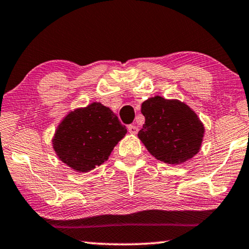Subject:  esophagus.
Wrapping results in <instances>:
<instances>
[{
    "instance_id": "obj_1",
    "label": "esophagus",
    "mask_w": 249,
    "mask_h": 249,
    "mask_svg": "<svg viewBox=\"0 0 249 249\" xmlns=\"http://www.w3.org/2000/svg\"><path fill=\"white\" fill-rule=\"evenodd\" d=\"M128 131L132 135H136L138 132V127H136L134 124H129L128 125Z\"/></svg>"
}]
</instances>
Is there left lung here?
<instances>
[{
  "mask_svg": "<svg viewBox=\"0 0 249 249\" xmlns=\"http://www.w3.org/2000/svg\"><path fill=\"white\" fill-rule=\"evenodd\" d=\"M142 113L145 124L138 137L154 158L180 164L198 153L204 127L186 104L155 96L142 104Z\"/></svg>",
  "mask_w": 249,
  "mask_h": 249,
  "instance_id": "1",
  "label": "left lung"
}]
</instances>
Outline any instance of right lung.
<instances>
[{"label": "right lung", "mask_w": 249, "mask_h": 249, "mask_svg": "<svg viewBox=\"0 0 249 249\" xmlns=\"http://www.w3.org/2000/svg\"><path fill=\"white\" fill-rule=\"evenodd\" d=\"M125 132L110 108L93 103L67 115L57 128L53 146L61 161L87 172L107 161Z\"/></svg>", "instance_id": "right-lung-1"}]
</instances>
